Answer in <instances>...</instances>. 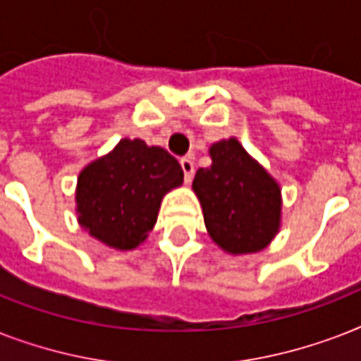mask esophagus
I'll return each instance as SVG.
<instances>
[{
    "label": "esophagus",
    "mask_w": 361,
    "mask_h": 361,
    "mask_svg": "<svg viewBox=\"0 0 361 361\" xmlns=\"http://www.w3.org/2000/svg\"><path fill=\"white\" fill-rule=\"evenodd\" d=\"M180 164L181 170H183V176H185V181L189 183L192 180V174H195V161H192V157H183Z\"/></svg>",
    "instance_id": "1"
}]
</instances>
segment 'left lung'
<instances>
[{
    "instance_id": "left-lung-1",
    "label": "left lung",
    "mask_w": 361,
    "mask_h": 361,
    "mask_svg": "<svg viewBox=\"0 0 361 361\" xmlns=\"http://www.w3.org/2000/svg\"><path fill=\"white\" fill-rule=\"evenodd\" d=\"M209 157L192 180L209 238L234 257L262 251L281 228L279 181L234 136L212 144Z\"/></svg>"
}]
</instances>
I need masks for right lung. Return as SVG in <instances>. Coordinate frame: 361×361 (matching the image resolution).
<instances>
[{
    "instance_id": "right-lung-1",
    "label": "right lung",
    "mask_w": 361,
    "mask_h": 361,
    "mask_svg": "<svg viewBox=\"0 0 361 361\" xmlns=\"http://www.w3.org/2000/svg\"><path fill=\"white\" fill-rule=\"evenodd\" d=\"M181 183L183 170L166 149L121 138L78 174V225L116 251L136 249L157 223L164 195Z\"/></svg>"
}]
</instances>
